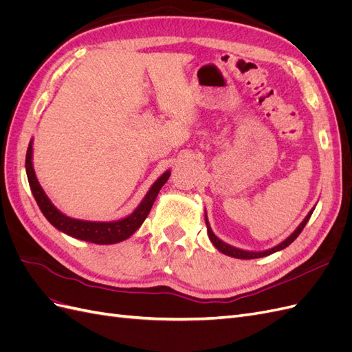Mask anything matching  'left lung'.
<instances>
[{
    "instance_id": "left-lung-1",
    "label": "left lung",
    "mask_w": 352,
    "mask_h": 352,
    "mask_svg": "<svg viewBox=\"0 0 352 352\" xmlns=\"http://www.w3.org/2000/svg\"><path fill=\"white\" fill-rule=\"evenodd\" d=\"M313 211H314V208L308 212L307 214V217L301 221V225L298 226L295 230H294V233H291L289 236H287L283 242H280L279 245H276V247H273V248H270V250H265V251H261V252H254V251H243V250H239V248H235V247H232V245H229V243H226V242H223L221 239H219L214 233H212V230H211V228H210V223H208V219H207V214H206V225H207V233H208V238H210V241L212 242V245H214V247L220 251V252H223V254H226V255H229V257H233V258H241V260H252V258H261V257H265V255H270V254H273V252H276V251H280V250H285L287 245H291L296 238H298V235H300V233L302 232V229L305 228V225H307V221L310 220V217H311V214H313Z\"/></svg>"
}]
</instances>
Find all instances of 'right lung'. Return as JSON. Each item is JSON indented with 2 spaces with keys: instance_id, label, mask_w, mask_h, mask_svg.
I'll list each match as a JSON object with an SVG mask.
<instances>
[{
  "instance_id": "right-lung-1",
  "label": "right lung",
  "mask_w": 352,
  "mask_h": 352,
  "mask_svg": "<svg viewBox=\"0 0 352 352\" xmlns=\"http://www.w3.org/2000/svg\"><path fill=\"white\" fill-rule=\"evenodd\" d=\"M26 175L30 190L35 197L38 207L52 226L57 228L63 233H66V235L80 241H87L98 245H109L127 239L141 228L146 216L150 214L151 207L160 192V189H162V186L167 182L170 170H167L166 173H163L155 180L150 190H148L146 195L144 197V199L141 201V204L136 207L132 214L116 221H89L72 219L67 217L66 214H63L60 210H57L36 179L34 164H32V141L29 142L26 153Z\"/></svg>"
}]
</instances>
